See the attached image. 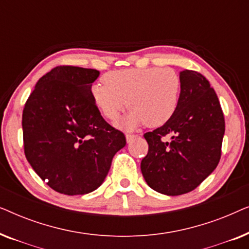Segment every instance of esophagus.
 Segmentation results:
<instances>
[{"label": "esophagus", "instance_id": "obj_1", "mask_svg": "<svg viewBox=\"0 0 249 249\" xmlns=\"http://www.w3.org/2000/svg\"><path fill=\"white\" fill-rule=\"evenodd\" d=\"M137 137L136 135H132V134H127L125 135V138H127V142H131L132 141H134V138Z\"/></svg>", "mask_w": 249, "mask_h": 249}]
</instances>
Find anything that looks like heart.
<instances>
[{
  "label": "heart",
  "mask_w": 249,
  "mask_h": 249,
  "mask_svg": "<svg viewBox=\"0 0 249 249\" xmlns=\"http://www.w3.org/2000/svg\"><path fill=\"white\" fill-rule=\"evenodd\" d=\"M103 81L91 87L94 103L111 121L117 120L125 107L130 108L124 121L128 129L142 124L152 128L163 125L178 107L180 78L171 68L110 71Z\"/></svg>",
  "instance_id": "obj_1"
}]
</instances>
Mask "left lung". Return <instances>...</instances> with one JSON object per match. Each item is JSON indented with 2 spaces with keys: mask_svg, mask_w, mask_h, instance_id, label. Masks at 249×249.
Returning <instances> with one entry per match:
<instances>
[{
  "mask_svg": "<svg viewBox=\"0 0 249 249\" xmlns=\"http://www.w3.org/2000/svg\"><path fill=\"white\" fill-rule=\"evenodd\" d=\"M179 103L170 120L146 132L148 153L141 169L155 192L178 196L198 187L219 164L224 117L215 91L203 74L180 72ZM172 135L171 142L161 138Z\"/></svg>",
  "mask_w": 249,
  "mask_h": 249,
  "instance_id": "8db88e82",
  "label": "left lung"
}]
</instances>
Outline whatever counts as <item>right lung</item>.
<instances>
[{"label": "right lung", "mask_w": 249, "mask_h": 249, "mask_svg": "<svg viewBox=\"0 0 249 249\" xmlns=\"http://www.w3.org/2000/svg\"><path fill=\"white\" fill-rule=\"evenodd\" d=\"M100 71L61 66L37 81L22 112L23 147L37 175L57 193L85 195L103 183L125 146L91 96Z\"/></svg>", "instance_id": "obj_1"}]
</instances>
